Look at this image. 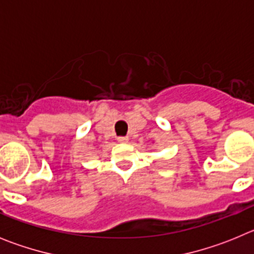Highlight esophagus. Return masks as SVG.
I'll return each mask as SVG.
<instances>
[{"label": "esophagus", "mask_w": 254, "mask_h": 254, "mask_svg": "<svg viewBox=\"0 0 254 254\" xmlns=\"http://www.w3.org/2000/svg\"><path fill=\"white\" fill-rule=\"evenodd\" d=\"M117 140H118V142H122V143L128 142V137H127V136H120Z\"/></svg>", "instance_id": "esophagus-1"}]
</instances>
